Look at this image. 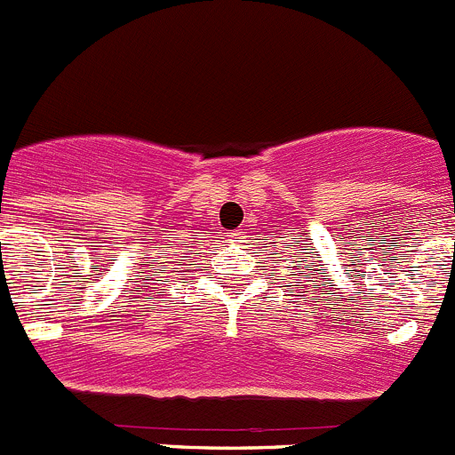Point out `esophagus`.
I'll return each mask as SVG.
<instances>
[{
    "label": "esophagus",
    "mask_w": 455,
    "mask_h": 455,
    "mask_svg": "<svg viewBox=\"0 0 455 455\" xmlns=\"http://www.w3.org/2000/svg\"><path fill=\"white\" fill-rule=\"evenodd\" d=\"M228 238H229V241H241L243 234L238 232V229H234V232H228Z\"/></svg>",
    "instance_id": "34e87169"
}]
</instances>
